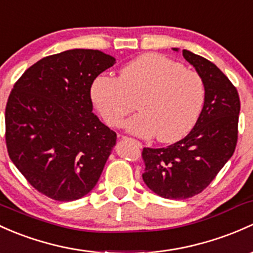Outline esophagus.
<instances>
[{"mask_svg": "<svg viewBox=\"0 0 253 253\" xmlns=\"http://www.w3.org/2000/svg\"><path fill=\"white\" fill-rule=\"evenodd\" d=\"M122 140H124V141H135V140H132V138H130L127 136H122ZM135 142H136V141H135ZM138 146H141L140 143H138Z\"/></svg>", "mask_w": 253, "mask_h": 253, "instance_id": "esophagus-1", "label": "esophagus"}]
</instances>
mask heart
Listing matches in <instances>:
<instances>
[{
	"mask_svg": "<svg viewBox=\"0 0 253 253\" xmlns=\"http://www.w3.org/2000/svg\"><path fill=\"white\" fill-rule=\"evenodd\" d=\"M90 96L108 126H119L134 110L140 112L126 122L127 131L175 142L197 123L206 97L202 76L181 62L157 53H146L122 67L118 78L99 75Z\"/></svg>",
	"mask_w": 253,
	"mask_h": 253,
	"instance_id": "heart-1",
	"label": "heart"
}]
</instances>
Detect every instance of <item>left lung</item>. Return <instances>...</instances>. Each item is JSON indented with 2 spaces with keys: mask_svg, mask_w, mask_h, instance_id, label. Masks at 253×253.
I'll return each instance as SVG.
<instances>
[{
  "mask_svg": "<svg viewBox=\"0 0 253 253\" xmlns=\"http://www.w3.org/2000/svg\"><path fill=\"white\" fill-rule=\"evenodd\" d=\"M182 54L205 84L202 113L184 138L168 147L142 151L145 183L159 197L176 200L202 193L232 158L240 112L238 90L227 76L203 56L187 49Z\"/></svg>",
  "mask_w": 253,
  "mask_h": 253,
  "instance_id": "obj_1",
  "label": "left lung"
}]
</instances>
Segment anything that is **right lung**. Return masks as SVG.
I'll list each match as a JSON object with an SVG mask.
<instances>
[{"instance_id": "add662e5", "label": "right lung", "mask_w": 253, "mask_h": 253, "mask_svg": "<svg viewBox=\"0 0 253 253\" xmlns=\"http://www.w3.org/2000/svg\"><path fill=\"white\" fill-rule=\"evenodd\" d=\"M115 64L100 50L62 51L29 67L10 91L9 158L34 188L51 199H80L101 176L117 135L93 113L90 88Z\"/></svg>"}]
</instances>
